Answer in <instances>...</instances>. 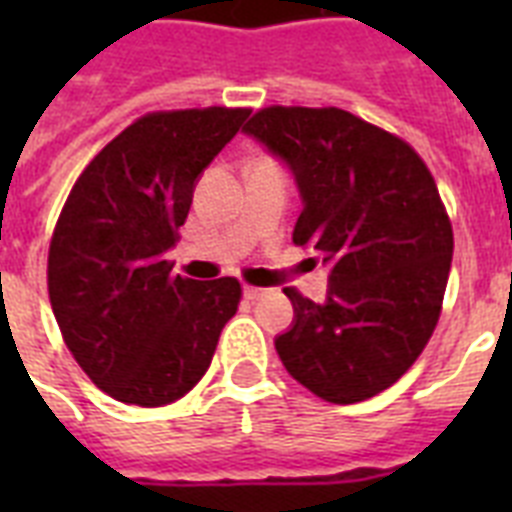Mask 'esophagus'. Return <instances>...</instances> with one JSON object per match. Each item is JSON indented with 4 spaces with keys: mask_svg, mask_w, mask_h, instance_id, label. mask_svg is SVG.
<instances>
[{
    "mask_svg": "<svg viewBox=\"0 0 512 512\" xmlns=\"http://www.w3.org/2000/svg\"><path fill=\"white\" fill-rule=\"evenodd\" d=\"M268 289H260V287H244V297L247 300H257V297H263Z\"/></svg>",
    "mask_w": 512,
    "mask_h": 512,
    "instance_id": "1",
    "label": "esophagus"
}]
</instances>
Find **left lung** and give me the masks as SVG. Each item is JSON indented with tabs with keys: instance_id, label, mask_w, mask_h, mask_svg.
<instances>
[{
	"instance_id": "1",
	"label": "left lung",
	"mask_w": 512,
	"mask_h": 512,
	"mask_svg": "<svg viewBox=\"0 0 512 512\" xmlns=\"http://www.w3.org/2000/svg\"><path fill=\"white\" fill-rule=\"evenodd\" d=\"M295 177L303 212L292 239L329 265L313 303L284 289L295 319L276 353L329 404L390 388L436 329L452 268V223L412 146L342 108L257 111L244 127Z\"/></svg>"
}]
</instances>
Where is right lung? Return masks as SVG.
Listing matches in <instances>:
<instances>
[{
    "mask_svg": "<svg viewBox=\"0 0 512 512\" xmlns=\"http://www.w3.org/2000/svg\"><path fill=\"white\" fill-rule=\"evenodd\" d=\"M247 116L217 106L143 116L68 193L47 260L52 313L76 364L122 404L183 398L239 308V281L175 276L167 252L201 172Z\"/></svg>",
    "mask_w": 512,
    "mask_h": 512,
    "instance_id": "1",
    "label": "right lung"
}]
</instances>
